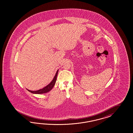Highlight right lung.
<instances>
[{
  "mask_svg": "<svg viewBox=\"0 0 133 133\" xmlns=\"http://www.w3.org/2000/svg\"><path fill=\"white\" fill-rule=\"evenodd\" d=\"M58 70H57L56 74L55 77H54V78L52 79V81L48 85H47L46 86H45L44 88L39 89L38 90H37V91H31V90H29L28 89H27V90L29 91L30 92L32 93V94H41L48 93L52 89V88L54 86V85L55 84V83H56V77H57V74H58Z\"/></svg>",
  "mask_w": 133,
  "mask_h": 133,
  "instance_id": "1",
  "label": "right lung"
}]
</instances>
